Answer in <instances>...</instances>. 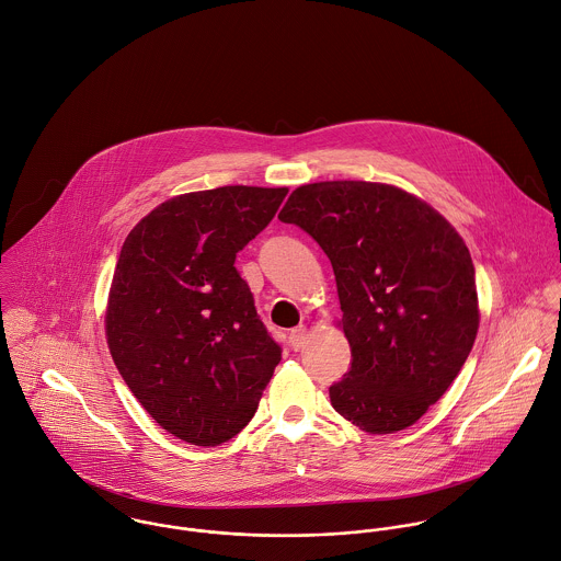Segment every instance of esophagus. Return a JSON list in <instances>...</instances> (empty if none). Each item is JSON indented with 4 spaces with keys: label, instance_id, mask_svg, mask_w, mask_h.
I'll return each instance as SVG.
<instances>
[{
    "label": "esophagus",
    "instance_id": "obj_1",
    "mask_svg": "<svg viewBox=\"0 0 561 561\" xmlns=\"http://www.w3.org/2000/svg\"><path fill=\"white\" fill-rule=\"evenodd\" d=\"M288 343H290V347H293L295 352H299V350L306 345V328H304V325H299V328L290 330V334H288Z\"/></svg>",
    "mask_w": 561,
    "mask_h": 561
}]
</instances>
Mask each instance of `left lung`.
I'll return each mask as SVG.
<instances>
[{"label":"left lung","instance_id":"left-lung-1","mask_svg":"<svg viewBox=\"0 0 561 561\" xmlns=\"http://www.w3.org/2000/svg\"><path fill=\"white\" fill-rule=\"evenodd\" d=\"M330 257L352 367L330 402L371 435L413 426L459 376L479 332L474 264L455 227L385 183L297 187L279 211Z\"/></svg>","mask_w":561,"mask_h":561}]
</instances>
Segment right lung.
<instances>
[{"label":"right lung","instance_id":"right-lung-1","mask_svg":"<svg viewBox=\"0 0 561 561\" xmlns=\"http://www.w3.org/2000/svg\"><path fill=\"white\" fill-rule=\"evenodd\" d=\"M286 194L249 185L181 194L141 218L122 244L106 343L148 415L187 444L236 437L282 360L233 264Z\"/></svg>","mask_w":561,"mask_h":561}]
</instances>
